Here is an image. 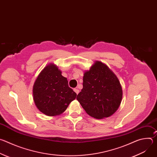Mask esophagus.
Here are the masks:
<instances>
[{
	"label": "esophagus",
	"mask_w": 157,
	"mask_h": 157,
	"mask_svg": "<svg viewBox=\"0 0 157 157\" xmlns=\"http://www.w3.org/2000/svg\"><path fill=\"white\" fill-rule=\"evenodd\" d=\"M74 91L78 94V93H79V89H74Z\"/></svg>",
	"instance_id": "34e87169"
}]
</instances>
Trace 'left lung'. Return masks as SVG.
<instances>
[{
	"mask_svg": "<svg viewBox=\"0 0 157 157\" xmlns=\"http://www.w3.org/2000/svg\"><path fill=\"white\" fill-rule=\"evenodd\" d=\"M83 87L77 100L90 116L101 119L113 115L122 99L119 80L104 63L96 61L83 76Z\"/></svg>",
	"mask_w": 157,
	"mask_h": 157,
	"instance_id": "left-lung-1",
	"label": "left lung"
}]
</instances>
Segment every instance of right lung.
Masks as SVG:
<instances>
[{"label":"right lung","instance_id":"1","mask_svg":"<svg viewBox=\"0 0 157 157\" xmlns=\"http://www.w3.org/2000/svg\"><path fill=\"white\" fill-rule=\"evenodd\" d=\"M54 63L41 71L33 86V97L37 109L48 116H59L76 99V93L68 86L67 78Z\"/></svg>","mask_w":157,"mask_h":157}]
</instances>
